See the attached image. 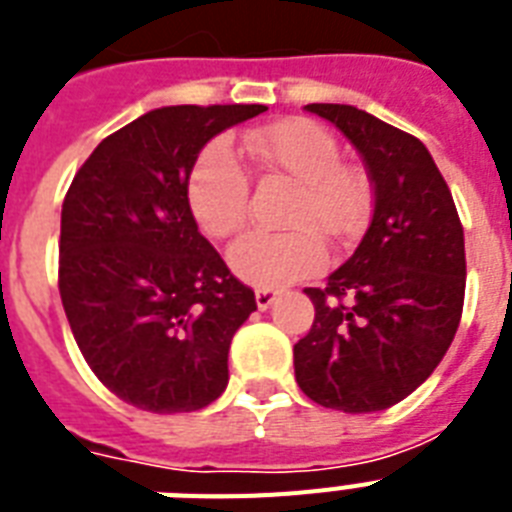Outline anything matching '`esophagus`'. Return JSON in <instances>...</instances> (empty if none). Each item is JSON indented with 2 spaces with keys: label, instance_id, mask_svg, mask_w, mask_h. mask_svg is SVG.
Wrapping results in <instances>:
<instances>
[{
  "label": "esophagus",
  "instance_id": "1",
  "mask_svg": "<svg viewBox=\"0 0 512 512\" xmlns=\"http://www.w3.org/2000/svg\"><path fill=\"white\" fill-rule=\"evenodd\" d=\"M276 295H279L276 289H257V292H255L257 308H260V311H268V308L276 303Z\"/></svg>",
  "mask_w": 512,
  "mask_h": 512
}]
</instances>
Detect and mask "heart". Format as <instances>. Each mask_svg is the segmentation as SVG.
I'll return each mask as SVG.
<instances>
[{
    "label": "heart",
    "instance_id": "heart-1",
    "mask_svg": "<svg viewBox=\"0 0 512 512\" xmlns=\"http://www.w3.org/2000/svg\"><path fill=\"white\" fill-rule=\"evenodd\" d=\"M241 146L263 170L295 183L284 212L287 233H249L228 255L233 273L252 287L276 289L308 279L327 263L316 233L327 239L356 236L369 215L364 177L340 162V146L321 124L284 119L247 132ZM185 196L199 231L209 239L239 233L249 215V175L223 140L201 148L188 172Z\"/></svg>",
    "mask_w": 512,
    "mask_h": 512
}]
</instances>
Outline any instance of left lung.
<instances>
[{
  "instance_id": "left-lung-1",
  "label": "left lung",
  "mask_w": 512,
  "mask_h": 512,
  "mask_svg": "<svg viewBox=\"0 0 512 512\" xmlns=\"http://www.w3.org/2000/svg\"><path fill=\"white\" fill-rule=\"evenodd\" d=\"M356 146L374 215L356 252L308 287L311 332L295 345L305 396L348 414L380 412L428 380L465 303V236L452 191L420 140L340 103H311Z\"/></svg>"
}]
</instances>
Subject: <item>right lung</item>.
Instances as JSON below:
<instances>
[{
  "instance_id": "1",
  "label": "right lung",
  "mask_w": 512,
  "mask_h": 512,
  "mask_svg": "<svg viewBox=\"0 0 512 512\" xmlns=\"http://www.w3.org/2000/svg\"><path fill=\"white\" fill-rule=\"evenodd\" d=\"M263 111H148L92 151L63 199V311L95 377L138 409L196 412L228 385V348L255 292L199 233L185 183L209 140Z\"/></svg>"
}]
</instances>
